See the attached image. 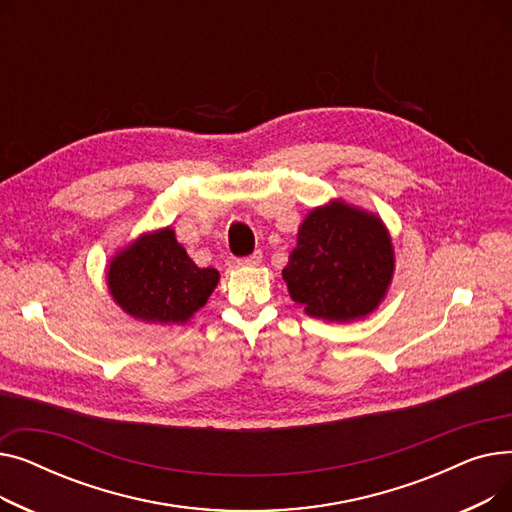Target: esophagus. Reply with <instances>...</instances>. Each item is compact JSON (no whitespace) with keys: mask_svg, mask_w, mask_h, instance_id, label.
<instances>
[{"mask_svg":"<svg viewBox=\"0 0 512 512\" xmlns=\"http://www.w3.org/2000/svg\"><path fill=\"white\" fill-rule=\"evenodd\" d=\"M261 259H263V253H261V251H255V253L247 255V257L236 259V263H238V265H259Z\"/></svg>","mask_w":512,"mask_h":512,"instance_id":"obj_1","label":"esophagus"}]
</instances>
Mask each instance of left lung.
<instances>
[{"mask_svg": "<svg viewBox=\"0 0 512 512\" xmlns=\"http://www.w3.org/2000/svg\"><path fill=\"white\" fill-rule=\"evenodd\" d=\"M282 278L311 317L351 321L384 299L394 272L390 236L371 213L344 203L313 209Z\"/></svg>", "mask_w": 512, "mask_h": 512, "instance_id": "left-lung-1", "label": "left lung"}]
</instances>
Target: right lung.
<instances>
[{
  "mask_svg": "<svg viewBox=\"0 0 512 512\" xmlns=\"http://www.w3.org/2000/svg\"><path fill=\"white\" fill-rule=\"evenodd\" d=\"M218 280V270L186 255L172 228L141 236L107 270L114 301L153 324H182L207 303Z\"/></svg>",
  "mask_w": 512,
  "mask_h": 512,
  "instance_id": "obj_1",
  "label": "right lung"
}]
</instances>
